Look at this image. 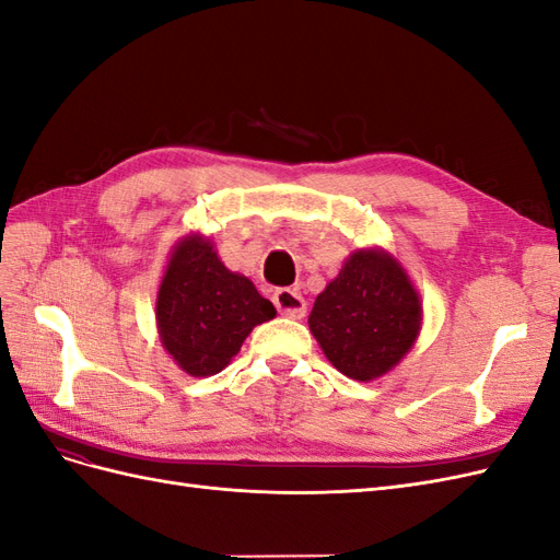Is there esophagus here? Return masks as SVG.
<instances>
[{"instance_id": "esophagus-1", "label": "esophagus", "mask_w": 560, "mask_h": 560, "mask_svg": "<svg viewBox=\"0 0 560 560\" xmlns=\"http://www.w3.org/2000/svg\"><path fill=\"white\" fill-rule=\"evenodd\" d=\"M273 303H276L278 313L284 317L301 319L303 315H306V301H303L296 287H282V290H276Z\"/></svg>"}]
</instances>
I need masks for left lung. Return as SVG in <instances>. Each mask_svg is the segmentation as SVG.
I'll list each match as a JSON object with an SVG mask.
<instances>
[{"label":"left lung","instance_id":"8db88e82","mask_svg":"<svg viewBox=\"0 0 560 560\" xmlns=\"http://www.w3.org/2000/svg\"><path fill=\"white\" fill-rule=\"evenodd\" d=\"M422 303L401 264L378 247L352 252L315 299L308 325L327 360L354 381H374L416 343Z\"/></svg>","mask_w":560,"mask_h":560}]
</instances>
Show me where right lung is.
<instances>
[{"label": "right lung", "mask_w": 560, "mask_h": 560, "mask_svg": "<svg viewBox=\"0 0 560 560\" xmlns=\"http://www.w3.org/2000/svg\"><path fill=\"white\" fill-rule=\"evenodd\" d=\"M273 317V303L252 280L231 273L208 238L194 233L175 245L159 287L156 322L163 348L186 374H219L249 331Z\"/></svg>", "instance_id": "obj_1"}]
</instances>
